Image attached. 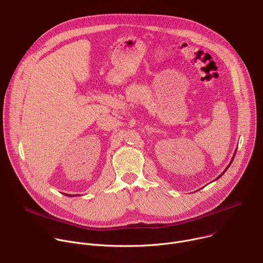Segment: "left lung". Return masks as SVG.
<instances>
[{
  "label": "left lung",
  "mask_w": 263,
  "mask_h": 263,
  "mask_svg": "<svg viewBox=\"0 0 263 263\" xmlns=\"http://www.w3.org/2000/svg\"><path fill=\"white\" fill-rule=\"evenodd\" d=\"M235 154H236V151H235V152H234V155H233V157H232V159H231V161H230V163H229V165H228V166H227V167H226V170H224V171H223V172H222V173H221V174H220V176H219V177H221V176H222V174H224V172H226V171H227V170H228V168H229V166H230V165H231V163H232V161H233V159H234V156H235ZM219 177H217V178H216V179H218V178H219Z\"/></svg>",
  "instance_id": "1"
}]
</instances>
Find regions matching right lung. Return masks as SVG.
I'll return each mask as SVG.
<instances>
[{
    "mask_svg": "<svg viewBox=\"0 0 263 263\" xmlns=\"http://www.w3.org/2000/svg\"><path fill=\"white\" fill-rule=\"evenodd\" d=\"M64 195H65V194H64ZM65 196H67V197H74V195H67V194H66ZM76 196H78V195H76Z\"/></svg>",
    "mask_w": 263,
    "mask_h": 263,
    "instance_id": "1",
    "label": "right lung"
}]
</instances>
